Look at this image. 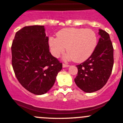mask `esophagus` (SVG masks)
Returning a JSON list of instances; mask_svg holds the SVG:
<instances>
[{
  "mask_svg": "<svg viewBox=\"0 0 123 123\" xmlns=\"http://www.w3.org/2000/svg\"><path fill=\"white\" fill-rule=\"evenodd\" d=\"M62 66H63V67H64V68L68 67H69V65H68V64H63Z\"/></svg>",
  "mask_w": 123,
  "mask_h": 123,
  "instance_id": "esophagus-1",
  "label": "esophagus"
}]
</instances>
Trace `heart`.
<instances>
[{"mask_svg": "<svg viewBox=\"0 0 123 123\" xmlns=\"http://www.w3.org/2000/svg\"><path fill=\"white\" fill-rule=\"evenodd\" d=\"M49 43L53 56L58 58L67 47L68 53L66 58L81 62L92 54L97 46V37L90 29L67 28L58 32L57 38H50Z\"/></svg>", "mask_w": 123, "mask_h": 123, "instance_id": "obj_1", "label": "heart"}]
</instances>
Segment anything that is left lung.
I'll return each mask as SVG.
<instances>
[{"label":"left lung","instance_id":"8db88e82","mask_svg":"<svg viewBox=\"0 0 123 123\" xmlns=\"http://www.w3.org/2000/svg\"><path fill=\"white\" fill-rule=\"evenodd\" d=\"M100 38L92 54L85 62L76 65V85L86 92H93L108 82L114 65V48L108 33L99 29Z\"/></svg>","mask_w":123,"mask_h":123}]
</instances>
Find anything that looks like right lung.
<instances>
[{
  "label": "right lung",
  "mask_w": 123,
  "mask_h": 123,
  "mask_svg": "<svg viewBox=\"0 0 123 123\" xmlns=\"http://www.w3.org/2000/svg\"><path fill=\"white\" fill-rule=\"evenodd\" d=\"M44 26L23 27L11 46L12 65L17 79L28 91L46 93L53 86L62 64L50 52Z\"/></svg>",
  "instance_id": "obj_1"
}]
</instances>
